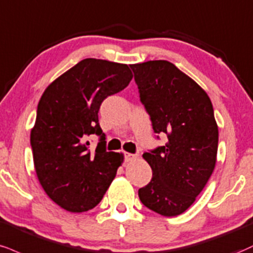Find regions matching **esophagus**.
<instances>
[{
  "mask_svg": "<svg viewBox=\"0 0 253 253\" xmlns=\"http://www.w3.org/2000/svg\"><path fill=\"white\" fill-rule=\"evenodd\" d=\"M136 158H138V154H132V153H125V160L127 161V163H129V161H134Z\"/></svg>",
  "mask_w": 253,
  "mask_h": 253,
  "instance_id": "1",
  "label": "esophagus"
}]
</instances>
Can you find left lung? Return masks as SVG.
Instances as JSON below:
<instances>
[{
    "label": "left lung",
    "instance_id": "8db88e82",
    "mask_svg": "<svg viewBox=\"0 0 253 253\" xmlns=\"http://www.w3.org/2000/svg\"><path fill=\"white\" fill-rule=\"evenodd\" d=\"M140 100L154 132L169 141L142 158L153 176L139 190L146 208L165 217L184 213L213 173L218 126L208 94L196 81L166 60L130 65Z\"/></svg>",
    "mask_w": 253,
    "mask_h": 253
}]
</instances>
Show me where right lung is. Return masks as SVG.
I'll return each mask as SVG.
<instances>
[{
  "label": "right lung",
  "instance_id": "1",
  "mask_svg": "<svg viewBox=\"0 0 253 253\" xmlns=\"http://www.w3.org/2000/svg\"><path fill=\"white\" fill-rule=\"evenodd\" d=\"M124 63L84 59L45 88L38 105L30 145L36 175L47 196L69 212L95 208L113 181L124 154L106 151L99 108L128 86ZM100 136L95 151L86 139Z\"/></svg>",
  "mask_w": 253,
  "mask_h": 253
}]
</instances>
